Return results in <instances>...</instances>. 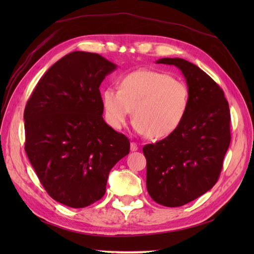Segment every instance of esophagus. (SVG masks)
<instances>
[{
  "label": "esophagus",
  "instance_id": "34e87169",
  "mask_svg": "<svg viewBox=\"0 0 254 254\" xmlns=\"http://www.w3.org/2000/svg\"><path fill=\"white\" fill-rule=\"evenodd\" d=\"M130 149H131V151L137 150V145H136L135 142H131V143H130Z\"/></svg>",
  "mask_w": 254,
  "mask_h": 254
}]
</instances>
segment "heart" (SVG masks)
I'll list each match as a JSON object with an SVG mask.
<instances>
[{
    "label": "heart",
    "instance_id": "obj_1",
    "mask_svg": "<svg viewBox=\"0 0 254 254\" xmlns=\"http://www.w3.org/2000/svg\"><path fill=\"white\" fill-rule=\"evenodd\" d=\"M102 102L108 124L115 130L125 125L132 112L136 132L161 139L178 128L190 103L188 84L170 74L137 70L123 76L119 90L107 88Z\"/></svg>",
    "mask_w": 254,
    "mask_h": 254
}]
</instances>
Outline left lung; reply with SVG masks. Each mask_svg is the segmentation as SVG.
I'll list each match as a JSON object with an SVG mask.
<instances>
[{
	"label": "left lung",
	"instance_id": "obj_1",
	"mask_svg": "<svg viewBox=\"0 0 254 254\" xmlns=\"http://www.w3.org/2000/svg\"><path fill=\"white\" fill-rule=\"evenodd\" d=\"M157 64L179 67L190 91L180 126L143 147L148 194L157 203L175 207L195 200L217 182L231 141V117L224 91L201 68L181 58Z\"/></svg>",
	"mask_w": 254,
	"mask_h": 254
}]
</instances>
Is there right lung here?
I'll return each instance as SVG.
<instances>
[{
    "label": "right lung",
    "mask_w": 254,
    "mask_h": 254,
    "mask_svg": "<svg viewBox=\"0 0 254 254\" xmlns=\"http://www.w3.org/2000/svg\"><path fill=\"white\" fill-rule=\"evenodd\" d=\"M117 68L95 53L72 52L45 72L24 110L25 151L48 194L70 207L106 193L130 142L103 119L99 86Z\"/></svg>",
    "instance_id": "1"
}]
</instances>
